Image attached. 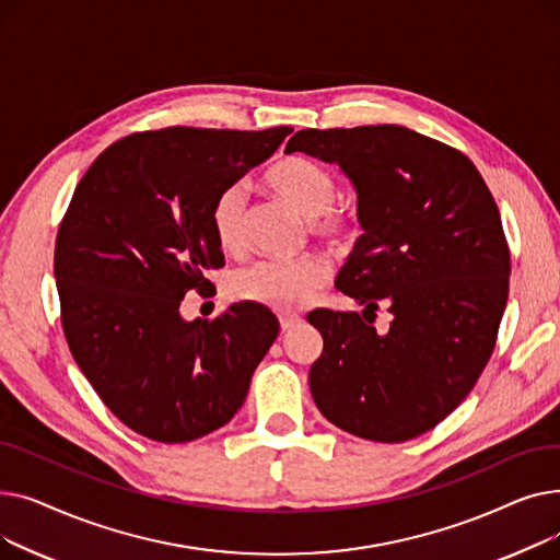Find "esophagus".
Masks as SVG:
<instances>
[{"instance_id":"34e87169","label":"esophagus","mask_w":560,"mask_h":560,"mask_svg":"<svg viewBox=\"0 0 560 560\" xmlns=\"http://www.w3.org/2000/svg\"><path fill=\"white\" fill-rule=\"evenodd\" d=\"M279 325H281V331H292L302 325V317L300 315H281Z\"/></svg>"}]
</instances>
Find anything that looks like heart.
I'll use <instances>...</instances> for the list:
<instances>
[{
    "label": "heart",
    "mask_w": 560,
    "mask_h": 560,
    "mask_svg": "<svg viewBox=\"0 0 560 560\" xmlns=\"http://www.w3.org/2000/svg\"><path fill=\"white\" fill-rule=\"evenodd\" d=\"M265 184L308 220V229L317 238L345 245L357 235L359 218L351 211L336 209L338 184L334 174L322 165L302 156H285L268 170ZM209 220L215 241L224 252H243L247 243L245 186H224L211 203ZM329 260L319 254L258 258L231 277V292L238 300L275 311H298L313 300L317 288L329 281Z\"/></svg>",
    "instance_id": "obj_1"
}]
</instances>
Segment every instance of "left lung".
Here are the masks:
<instances>
[{
	"label": "left lung",
	"mask_w": 560,
	"mask_h": 560,
	"mask_svg": "<svg viewBox=\"0 0 560 560\" xmlns=\"http://www.w3.org/2000/svg\"><path fill=\"white\" fill-rule=\"evenodd\" d=\"M285 152L340 165L365 231L336 281L363 315H308L325 338L311 395L351 435L418 438L469 395L494 349L511 275L497 203L463 152L397 125L302 129ZM378 303L394 315L386 332L366 319Z\"/></svg>",
	"instance_id": "1"
}]
</instances>
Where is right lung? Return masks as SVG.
I'll return each mask as SVG.
<instances>
[{"label": "right lung", "mask_w": 560, "mask_h": 560, "mask_svg": "<svg viewBox=\"0 0 560 560\" xmlns=\"http://www.w3.org/2000/svg\"><path fill=\"white\" fill-rule=\"evenodd\" d=\"M290 127H167L120 138L93 161L56 235L54 277L72 357L110 413L156 443H190L243 406L279 322L231 304L186 322L224 256L211 231L215 195L270 159Z\"/></svg>", "instance_id": "right-lung-1"}]
</instances>
